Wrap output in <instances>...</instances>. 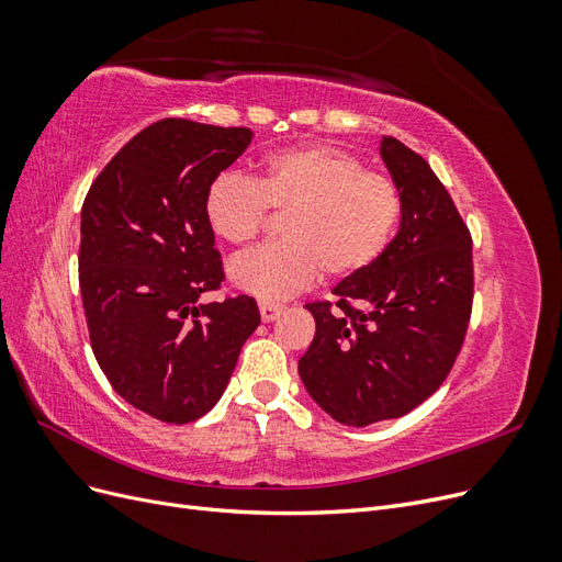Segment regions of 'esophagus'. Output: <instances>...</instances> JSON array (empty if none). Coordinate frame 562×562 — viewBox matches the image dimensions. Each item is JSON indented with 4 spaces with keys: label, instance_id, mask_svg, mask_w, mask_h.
I'll list each match as a JSON object with an SVG mask.
<instances>
[{
    "label": "esophagus",
    "instance_id": "obj_1",
    "mask_svg": "<svg viewBox=\"0 0 562 562\" xmlns=\"http://www.w3.org/2000/svg\"><path fill=\"white\" fill-rule=\"evenodd\" d=\"M283 312L281 304H271V302H260V318L265 323H271L279 314Z\"/></svg>",
    "mask_w": 562,
    "mask_h": 562
}]
</instances>
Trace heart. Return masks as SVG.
Returning <instances> with one entry per match:
<instances>
[{"label": "heart", "instance_id": "1", "mask_svg": "<svg viewBox=\"0 0 562 562\" xmlns=\"http://www.w3.org/2000/svg\"><path fill=\"white\" fill-rule=\"evenodd\" d=\"M269 211L285 213V241L255 250L229 265V281L262 302L293 297L318 279H349L375 265L401 217L394 180L363 171L351 151L310 143L267 155L255 180L225 171L203 194L211 232L232 246L250 244Z\"/></svg>", "mask_w": 562, "mask_h": 562}]
</instances>
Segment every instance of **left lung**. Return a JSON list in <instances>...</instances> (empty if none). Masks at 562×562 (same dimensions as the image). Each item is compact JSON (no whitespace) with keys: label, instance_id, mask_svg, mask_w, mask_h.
<instances>
[{"label":"left lung","instance_id":"1","mask_svg":"<svg viewBox=\"0 0 562 562\" xmlns=\"http://www.w3.org/2000/svg\"><path fill=\"white\" fill-rule=\"evenodd\" d=\"M380 157L401 194V225L382 258L307 304L316 335L297 363L323 413L368 427L411 413L443 384L473 297L471 236L429 164L384 135Z\"/></svg>","mask_w":562,"mask_h":562}]
</instances>
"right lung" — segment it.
<instances>
[{
	"instance_id": "obj_1",
	"label": "right lung",
	"mask_w": 562,
	"mask_h": 562,
	"mask_svg": "<svg viewBox=\"0 0 562 562\" xmlns=\"http://www.w3.org/2000/svg\"><path fill=\"white\" fill-rule=\"evenodd\" d=\"M250 140L241 126L161 119L83 201L79 288L95 361L119 396L168 424L211 411L260 326L248 295L201 302L225 279L203 194Z\"/></svg>"
}]
</instances>
